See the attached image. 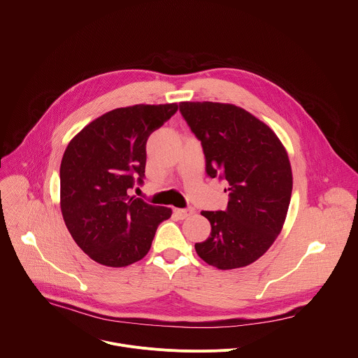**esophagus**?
Here are the masks:
<instances>
[{
  "instance_id": "obj_1",
  "label": "esophagus",
  "mask_w": 358,
  "mask_h": 358,
  "mask_svg": "<svg viewBox=\"0 0 358 358\" xmlns=\"http://www.w3.org/2000/svg\"><path fill=\"white\" fill-rule=\"evenodd\" d=\"M192 213H194L192 208H176V210H174V215H176L178 220H185V218L189 217Z\"/></svg>"
}]
</instances>
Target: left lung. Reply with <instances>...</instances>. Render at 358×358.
I'll return each instance as SVG.
<instances>
[{
	"label": "left lung",
	"mask_w": 358,
	"mask_h": 358,
	"mask_svg": "<svg viewBox=\"0 0 358 358\" xmlns=\"http://www.w3.org/2000/svg\"><path fill=\"white\" fill-rule=\"evenodd\" d=\"M180 112L201 141L207 174L229 184L227 210L201 213L211 234L195 250L222 271L248 266L285 224L293 187L287 152L269 126L235 105L181 101Z\"/></svg>",
	"instance_id": "left-lung-1"
}]
</instances>
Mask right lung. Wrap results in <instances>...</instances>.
Masks as SVG:
<instances>
[{
    "mask_svg": "<svg viewBox=\"0 0 358 358\" xmlns=\"http://www.w3.org/2000/svg\"><path fill=\"white\" fill-rule=\"evenodd\" d=\"M177 103L115 109L82 129L61 163V211L78 246L94 262L122 268L143 259L171 208L130 196L143 184L145 143Z\"/></svg>",
    "mask_w": 358,
    "mask_h": 358,
    "instance_id": "obj_1",
    "label": "right lung"
}]
</instances>
